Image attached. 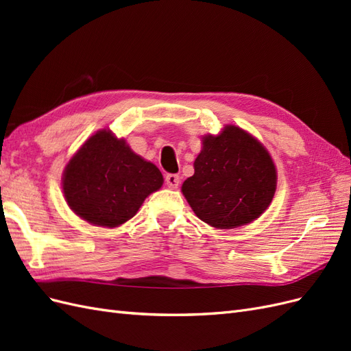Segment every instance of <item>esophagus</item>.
Returning a JSON list of instances; mask_svg holds the SVG:
<instances>
[{
	"label": "esophagus",
	"instance_id": "34e87169",
	"mask_svg": "<svg viewBox=\"0 0 351 351\" xmlns=\"http://www.w3.org/2000/svg\"><path fill=\"white\" fill-rule=\"evenodd\" d=\"M165 183L169 189H177L180 184V177L177 174H167L165 176Z\"/></svg>",
	"mask_w": 351,
	"mask_h": 351
}]
</instances>
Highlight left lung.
I'll list each match as a JSON object with an SVG mask.
<instances>
[{
	"mask_svg": "<svg viewBox=\"0 0 351 351\" xmlns=\"http://www.w3.org/2000/svg\"><path fill=\"white\" fill-rule=\"evenodd\" d=\"M195 174L182 192L199 219L219 230L250 224L268 209L277 189L269 152L237 125L202 139Z\"/></svg>",
	"mask_w": 351,
	"mask_h": 351,
	"instance_id": "obj_1",
	"label": "left lung"
}]
</instances>
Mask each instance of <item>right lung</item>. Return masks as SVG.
Here are the masks:
<instances>
[{
  "label": "right lung",
  "instance_id": "right-lung-1",
  "mask_svg": "<svg viewBox=\"0 0 351 351\" xmlns=\"http://www.w3.org/2000/svg\"><path fill=\"white\" fill-rule=\"evenodd\" d=\"M162 183L156 165L134 154L111 130L90 136L62 174V192L70 209L89 224L108 228L133 218Z\"/></svg>",
  "mask_w": 351,
  "mask_h": 351
}]
</instances>
